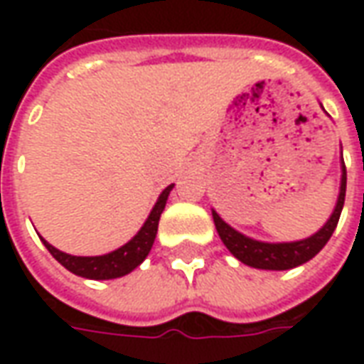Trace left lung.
I'll return each instance as SVG.
<instances>
[{"mask_svg":"<svg viewBox=\"0 0 364 364\" xmlns=\"http://www.w3.org/2000/svg\"><path fill=\"white\" fill-rule=\"evenodd\" d=\"M345 189H347V169H345L343 156H341V185H339V197H337L336 208L328 218V222L321 226L316 234L298 242H281V244H271V242H259L250 236H244L242 232L234 230L230 224L222 220L216 210H213L214 226L218 236L228 247L230 253L242 261L244 265L253 269H265V271H287L302 265L310 261L321 252V247L328 244V240L333 234L341 210L345 203Z\"/></svg>","mask_w":364,"mask_h":364,"instance_id":"left-lung-1","label":"left lung"}]
</instances>
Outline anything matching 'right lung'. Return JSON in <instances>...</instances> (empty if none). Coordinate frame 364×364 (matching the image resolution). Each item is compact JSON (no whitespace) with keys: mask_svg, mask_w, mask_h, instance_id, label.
<instances>
[{"mask_svg":"<svg viewBox=\"0 0 364 364\" xmlns=\"http://www.w3.org/2000/svg\"><path fill=\"white\" fill-rule=\"evenodd\" d=\"M173 189V183L161 191V195L156 200V205L151 208L150 216L146 218L144 226L138 230L130 242H127L124 245H120L119 250H114L111 253H105V255H93V257H82V255H70V253H64L56 250L54 245H50L44 237L43 244L46 245V250L52 253V257L58 261L60 265L70 271V273L77 274V277H83V279H93V281H109V279H119V277H124V274L132 273L140 263H142L148 253H150L151 245H154V240H156V234H158V224L159 216L166 208L167 197Z\"/></svg>","mask_w":364,"mask_h":364,"instance_id":"obj_1","label":"right lung"}]
</instances>
